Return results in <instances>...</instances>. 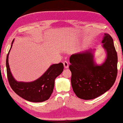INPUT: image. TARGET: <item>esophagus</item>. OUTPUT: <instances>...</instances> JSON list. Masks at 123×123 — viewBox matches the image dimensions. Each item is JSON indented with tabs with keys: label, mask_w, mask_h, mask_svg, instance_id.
Returning a JSON list of instances; mask_svg holds the SVG:
<instances>
[{
	"label": "esophagus",
	"mask_w": 123,
	"mask_h": 123,
	"mask_svg": "<svg viewBox=\"0 0 123 123\" xmlns=\"http://www.w3.org/2000/svg\"><path fill=\"white\" fill-rule=\"evenodd\" d=\"M63 64H64V66L65 68L67 69L69 67V64H68V63L67 62L65 61V62H64V63H63Z\"/></svg>",
	"instance_id": "esophagus-1"
}]
</instances>
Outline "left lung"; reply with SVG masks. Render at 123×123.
Masks as SVG:
<instances>
[{"label": "left lung", "instance_id": "left-lung-1", "mask_svg": "<svg viewBox=\"0 0 123 123\" xmlns=\"http://www.w3.org/2000/svg\"><path fill=\"white\" fill-rule=\"evenodd\" d=\"M102 43L107 53L102 65H98L94 62V50L74 54L70 57L71 85L80 98L89 100L98 97L109 90L116 80L117 55L113 39L105 33Z\"/></svg>", "mask_w": 123, "mask_h": 123}]
</instances>
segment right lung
I'll use <instances>...</instances> for the list:
<instances>
[{
    "label": "right lung",
    "mask_w": 123,
    "mask_h": 123,
    "mask_svg": "<svg viewBox=\"0 0 123 123\" xmlns=\"http://www.w3.org/2000/svg\"><path fill=\"white\" fill-rule=\"evenodd\" d=\"M14 40L6 59L7 76L11 88L17 95L28 101L35 103L46 101L52 93L55 79L62 72L64 65L62 62L52 65L42 76L31 82L17 81L11 73L8 62L9 54Z\"/></svg>",
    "instance_id": "right-lung-1"
}]
</instances>
